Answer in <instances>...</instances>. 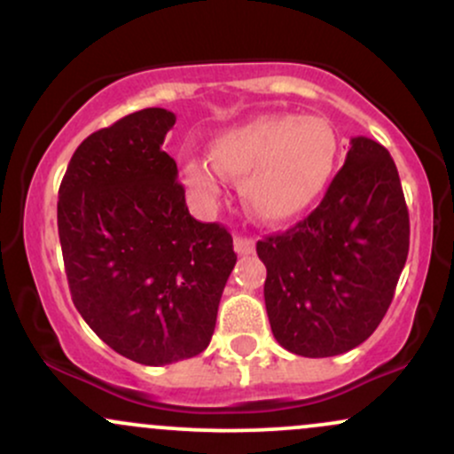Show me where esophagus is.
<instances>
[{"instance_id":"obj_1","label":"esophagus","mask_w":454,"mask_h":454,"mask_svg":"<svg viewBox=\"0 0 454 454\" xmlns=\"http://www.w3.org/2000/svg\"><path fill=\"white\" fill-rule=\"evenodd\" d=\"M254 239L252 237H234V252L239 256H249L254 252Z\"/></svg>"}]
</instances>
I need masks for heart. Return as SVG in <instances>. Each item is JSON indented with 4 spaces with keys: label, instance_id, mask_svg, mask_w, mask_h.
Returning a JSON list of instances; mask_svg holds the SVG:
<instances>
[{
    "label": "heart",
    "instance_id": "1",
    "mask_svg": "<svg viewBox=\"0 0 454 454\" xmlns=\"http://www.w3.org/2000/svg\"><path fill=\"white\" fill-rule=\"evenodd\" d=\"M335 155V134L325 119L262 114L222 132L211 143V160H185L184 175L202 200L220 194L222 175L237 176L254 215L286 222L322 194Z\"/></svg>",
    "mask_w": 454,
    "mask_h": 454
}]
</instances>
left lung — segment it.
I'll return each instance as SVG.
<instances>
[{"instance_id": "8db88e82", "label": "left lung", "mask_w": 454, "mask_h": 454, "mask_svg": "<svg viewBox=\"0 0 454 454\" xmlns=\"http://www.w3.org/2000/svg\"><path fill=\"white\" fill-rule=\"evenodd\" d=\"M408 249L397 166L376 140L352 138L320 205L290 231L256 243L279 346L307 358L361 346L387 314Z\"/></svg>"}]
</instances>
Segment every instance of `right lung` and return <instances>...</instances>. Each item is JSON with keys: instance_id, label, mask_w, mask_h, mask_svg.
Here are the masks:
<instances>
[{"instance_id": "right-lung-1", "label": "right lung", "mask_w": 454, "mask_h": 454, "mask_svg": "<svg viewBox=\"0 0 454 454\" xmlns=\"http://www.w3.org/2000/svg\"><path fill=\"white\" fill-rule=\"evenodd\" d=\"M175 113L143 108L78 145L59 185L57 228L82 320L114 352L170 364L209 346L237 262L220 223L187 211L161 151Z\"/></svg>"}]
</instances>
